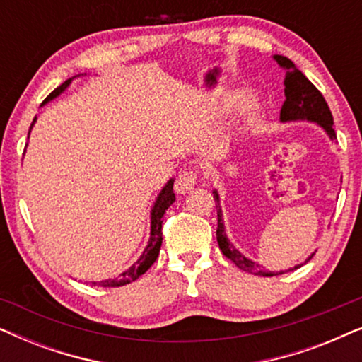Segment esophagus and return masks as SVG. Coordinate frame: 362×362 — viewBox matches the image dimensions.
<instances>
[{
    "label": "esophagus",
    "instance_id": "esophagus-1",
    "mask_svg": "<svg viewBox=\"0 0 362 362\" xmlns=\"http://www.w3.org/2000/svg\"><path fill=\"white\" fill-rule=\"evenodd\" d=\"M196 185H197L196 171H191V170L181 171L180 175H177V177H176L175 191L180 192V194H186V192H189L191 189H194Z\"/></svg>",
    "mask_w": 362,
    "mask_h": 362
}]
</instances>
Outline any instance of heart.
<instances>
[{"label":"heart","mask_w":362,"mask_h":362,"mask_svg":"<svg viewBox=\"0 0 362 362\" xmlns=\"http://www.w3.org/2000/svg\"><path fill=\"white\" fill-rule=\"evenodd\" d=\"M260 112V102L257 98H249L244 107V117L247 120H254V118L259 115Z\"/></svg>","instance_id":"b5f03b06"}]
</instances>
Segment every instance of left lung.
Masks as SVG:
<instances>
[{
    "label": "left lung",
    "mask_w": 362,
    "mask_h": 362,
    "mask_svg": "<svg viewBox=\"0 0 362 362\" xmlns=\"http://www.w3.org/2000/svg\"><path fill=\"white\" fill-rule=\"evenodd\" d=\"M274 61L285 71V81H284L285 102L280 110V122L281 123H290V122L316 123L320 128H323V132L328 135L329 140L334 141L336 133L333 130V115H331L328 103H326L325 97L321 95V92L303 76V72L296 69L295 64L291 62L288 57L275 54ZM212 194H214V201L217 207V232H216L217 244H219V249L222 250V254H224L227 259L234 262L239 269L250 272V274L254 275L274 276V275L285 274V272L300 269L301 265H305L306 262L313 259L315 252L303 262V264L295 265L293 269H288L285 272L284 270L280 272L260 270L259 265H257L254 260H250L249 257H245L239 249H235V245L229 240V237H227V232H226L224 217H222L219 192H217V189H214L212 191Z\"/></svg>",
    "instance_id": "obj_1"
}]
</instances>
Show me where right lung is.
<instances>
[{
    "label": "right lung",
    "instance_id": "right-lung-1",
    "mask_svg": "<svg viewBox=\"0 0 362 362\" xmlns=\"http://www.w3.org/2000/svg\"><path fill=\"white\" fill-rule=\"evenodd\" d=\"M83 76V74H82ZM77 77V76H76ZM76 77L72 78H67L66 82L62 83L61 87H57L56 90H54L51 95H49L46 100L41 103L42 105H46L54 98L61 95V93L66 90V88L71 86V82L74 81ZM37 122V117H34V120L31 123V128H29V133H28V140H29V135H31V130L34 127V123ZM28 146V143H26ZM26 151V150H24ZM173 185H175V180H171L166 182L165 186H163V189L160 191V194L156 196V201L153 202V207L150 211V239H148V244L145 247V250L141 252V255L138 257V260L133 264L132 267H128V269L120 274V276H117V279H108V280H100V281H92L93 286H123L127 284H132V281H135L136 279H140V276L145 274V272L150 269V267L155 264V260L158 259V254H160V249H161V242H163V232H161V224H163V216H165V212L168 211V207H170L173 202L176 201L175 197V192H173Z\"/></svg>",
    "mask_w": 362,
    "mask_h": 362
}]
</instances>
